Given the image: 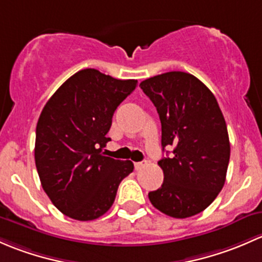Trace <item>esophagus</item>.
<instances>
[{
    "label": "esophagus",
    "mask_w": 262,
    "mask_h": 262,
    "mask_svg": "<svg viewBox=\"0 0 262 262\" xmlns=\"http://www.w3.org/2000/svg\"><path fill=\"white\" fill-rule=\"evenodd\" d=\"M146 161H139V163H135V169L136 170H141L142 168H145L146 166Z\"/></svg>",
    "instance_id": "1"
}]
</instances>
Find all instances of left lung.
<instances>
[{
  "label": "left lung",
  "mask_w": 262,
  "mask_h": 262,
  "mask_svg": "<svg viewBox=\"0 0 262 262\" xmlns=\"http://www.w3.org/2000/svg\"><path fill=\"white\" fill-rule=\"evenodd\" d=\"M161 122V146H174L163 158L164 182L150 191L154 207L174 218H188L207 208L226 182L230 139L213 93L189 73L168 72L140 83Z\"/></svg>",
  "instance_id": "1"
}]
</instances>
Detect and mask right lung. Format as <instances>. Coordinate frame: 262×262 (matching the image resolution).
Here are the masks:
<instances>
[{"mask_svg":"<svg viewBox=\"0 0 262 262\" xmlns=\"http://www.w3.org/2000/svg\"><path fill=\"white\" fill-rule=\"evenodd\" d=\"M137 80L83 69L50 97L36 125L35 164L42 189L61 213L92 221L108 211L118 185L134 170L130 160L104 156L107 132Z\"/></svg>","mask_w":262,"mask_h":262,"instance_id":"right-lung-1","label":"right lung"}]
</instances>
